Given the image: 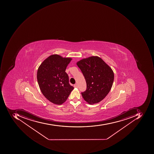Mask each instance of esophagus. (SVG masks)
Returning <instances> with one entry per match:
<instances>
[{
    "instance_id": "34e87169",
    "label": "esophagus",
    "mask_w": 154,
    "mask_h": 154,
    "mask_svg": "<svg viewBox=\"0 0 154 154\" xmlns=\"http://www.w3.org/2000/svg\"><path fill=\"white\" fill-rule=\"evenodd\" d=\"M74 87H75V88H77L78 87V86L77 84H75L74 85Z\"/></svg>"
}]
</instances>
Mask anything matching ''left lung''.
Here are the masks:
<instances>
[{"instance_id":"left-lung-1","label":"left lung","mask_w":154,"mask_h":154,"mask_svg":"<svg viewBox=\"0 0 154 154\" xmlns=\"http://www.w3.org/2000/svg\"><path fill=\"white\" fill-rule=\"evenodd\" d=\"M87 83V89L82 94L89 104L102 100L109 93L113 83V72L101 58L91 57L77 63Z\"/></svg>"}]
</instances>
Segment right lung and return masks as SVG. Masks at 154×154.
<instances>
[{
  "instance_id": "right-lung-1",
  "label": "right lung",
  "mask_w": 154,
  "mask_h": 154,
  "mask_svg": "<svg viewBox=\"0 0 154 154\" xmlns=\"http://www.w3.org/2000/svg\"><path fill=\"white\" fill-rule=\"evenodd\" d=\"M71 60L70 58L53 54L38 67L37 79L41 91L54 104H63L74 88L70 85L69 76L65 72Z\"/></svg>"
}]
</instances>
